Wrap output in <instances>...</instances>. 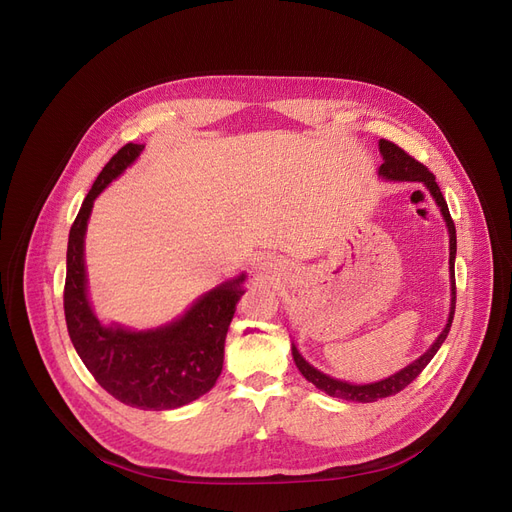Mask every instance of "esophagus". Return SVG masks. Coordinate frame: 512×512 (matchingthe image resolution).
Here are the masks:
<instances>
[{
    "label": "esophagus",
    "instance_id": "obj_1",
    "mask_svg": "<svg viewBox=\"0 0 512 512\" xmlns=\"http://www.w3.org/2000/svg\"><path fill=\"white\" fill-rule=\"evenodd\" d=\"M261 268H263V270H265V268H272V263H270V261H265V263L261 265Z\"/></svg>",
    "mask_w": 512,
    "mask_h": 512
}]
</instances>
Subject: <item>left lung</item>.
Returning <instances> with one entry per match:
<instances>
[{
  "label": "left lung",
  "instance_id": "left-lung-1",
  "mask_svg": "<svg viewBox=\"0 0 512 512\" xmlns=\"http://www.w3.org/2000/svg\"><path fill=\"white\" fill-rule=\"evenodd\" d=\"M381 154H383V165L379 167V175L385 177V180L391 182H422L427 186V190L431 192V196L435 198V203L446 219V226L450 232V282H452V305H450V316H448V324L446 328L441 330V335L435 339V343L420 355L418 360H414L412 364H408L406 368H402L399 372L391 374L389 379H383L379 383H368V385H351L339 379H332V376L320 372L318 368L311 366L309 362H305L303 355L299 353V349L293 343V360L299 368V372L305 376L309 383H314L318 389L326 391L332 397H341L347 399V402H360V404H370V402H379L383 397L395 395L402 389H406L416 376L425 370V366L433 360V355L437 353V349L441 347V343L446 341L452 320H454V311H456V278H454V259H456V228H454V221L448 209L446 198H443L437 182H435V175L422 165L418 163L414 157L406 150L399 148L397 144L389 142V140H381L379 142Z\"/></svg>",
  "mask_w": 512,
  "mask_h": 512
}]
</instances>
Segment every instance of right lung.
<instances>
[{
  "label": "right lung",
  "mask_w": 512,
  "mask_h": 512,
  "mask_svg": "<svg viewBox=\"0 0 512 512\" xmlns=\"http://www.w3.org/2000/svg\"><path fill=\"white\" fill-rule=\"evenodd\" d=\"M144 144H125L100 171L71 226L66 249L64 318L73 347L102 389L140 410L182 408L213 389L224 366V343L244 274L219 284L182 318L154 330L104 326L87 299L83 242L98 194L140 157Z\"/></svg>",
  "instance_id": "right-lung-1"
}]
</instances>
